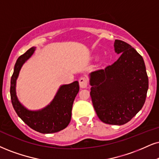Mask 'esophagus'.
<instances>
[{
    "label": "esophagus",
    "instance_id": "esophagus-1",
    "mask_svg": "<svg viewBox=\"0 0 159 159\" xmlns=\"http://www.w3.org/2000/svg\"><path fill=\"white\" fill-rule=\"evenodd\" d=\"M79 83L80 86L82 89H85V88L87 87L88 83H89V80H88L87 78L85 77H81L79 80Z\"/></svg>",
    "mask_w": 159,
    "mask_h": 159
}]
</instances>
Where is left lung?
<instances>
[{
    "mask_svg": "<svg viewBox=\"0 0 159 159\" xmlns=\"http://www.w3.org/2000/svg\"><path fill=\"white\" fill-rule=\"evenodd\" d=\"M118 60L90 74L92 102L102 121L121 125L134 118L145 102L148 76L142 57L130 45L116 40Z\"/></svg>",
    "mask_w": 159,
    "mask_h": 159,
    "instance_id": "obj_1",
    "label": "left lung"
}]
</instances>
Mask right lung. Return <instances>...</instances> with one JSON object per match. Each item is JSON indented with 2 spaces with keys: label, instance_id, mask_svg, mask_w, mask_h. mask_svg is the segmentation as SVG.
<instances>
[{
  "label": "right lung",
  "instance_id": "1",
  "mask_svg": "<svg viewBox=\"0 0 159 159\" xmlns=\"http://www.w3.org/2000/svg\"><path fill=\"white\" fill-rule=\"evenodd\" d=\"M34 51L35 47H32L17 60L11 78V100L17 116L29 127L41 134H53L63 130L70 123L74 99L80 91L79 83L60 86L52 102L42 110L33 111L25 108L17 99L15 86L21 67Z\"/></svg>",
  "mask_w": 159,
  "mask_h": 159
}]
</instances>
